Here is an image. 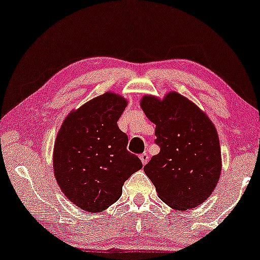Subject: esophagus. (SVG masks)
<instances>
[{"mask_svg":"<svg viewBox=\"0 0 260 260\" xmlns=\"http://www.w3.org/2000/svg\"><path fill=\"white\" fill-rule=\"evenodd\" d=\"M140 160H141V162H142V165L145 166L147 162H148V160H149V156H148V154H147L146 152L145 153H142L141 155H140Z\"/></svg>","mask_w":260,"mask_h":260,"instance_id":"obj_1","label":"esophagus"}]
</instances>
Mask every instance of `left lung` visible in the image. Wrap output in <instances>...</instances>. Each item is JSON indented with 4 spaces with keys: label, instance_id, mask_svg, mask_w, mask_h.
Wrapping results in <instances>:
<instances>
[{
    "label": "left lung",
    "instance_id": "8db88e82",
    "mask_svg": "<svg viewBox=\"0 0 260 260\" xmlns=\"http://www.w3.org/2000/svg\"><path fill=\"white\" fill-rule=\"evenodd\" d=\"M141 108L154 122L160 153L145 169L157 195L176 210L202 204L216 188L222 170L214 123L195 104L176 92L164 99L145 95Z\"/></svg>",
    "mask_w": 260,
    "mask_h": 260
}]
</instances>
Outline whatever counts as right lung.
<instances>
[{"mask_svg": "<svg viewBox=\"0 0 260 260\" xmlns=\"http://www.w3.org/2000/svg\"><path fill=\"white\" fill-rule=\"evenodd\" d=\"M127 100L112 92L90 100L65 118L53 149V170L64 195L81 210L104 211L117 202L122 185L142 168L127 150L119 129Z\"/></svg>", "mask_w": 260, "mask_h": 260, "instance_id": "right-lung-1", "label": "right lung"}]
</instances>
